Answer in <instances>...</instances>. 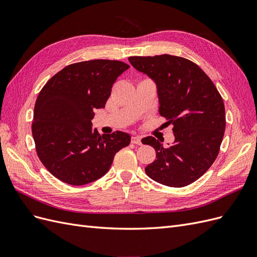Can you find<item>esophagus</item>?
I'll return each instance as SVG.
<instances>
[{
  "label": "esophagus",
  "mask_w": 257,
  "mask_h": 257,
  "mask_svg": "<svg viewBox=\"0 0 257 257\" xmlns=\"http://www.w3.org/2000/svg\"><path fill=\"white\" fill-rule=\"evenodd\" d=\"M131 143L134 144V145H138V146L143 145V144H142V138L139 137V136H133V137H132Z\"/></svg>",
  "instance_id": "34e87169"
}]
</instances>
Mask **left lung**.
<instances>
[{"label":"left lung","instance_id":"1","mask_svg":"<svg viewBox=\"0 0 257 257\" xmlns=\"http://www.w3.org/2000/svg\"><path fill=\"white\" fill-rule=\"evenodd\" d=\"M128 61L157 83L160 114L174 125L172 146L164 147L152 136L142 141L157 152V160L145 168L146 174L172 188L193 183L220 152L226 125L220 92L203 69L185 58L161 54L130 57Z\"/></svg>","mask_w":257,"mask_h":257}]
</instances>
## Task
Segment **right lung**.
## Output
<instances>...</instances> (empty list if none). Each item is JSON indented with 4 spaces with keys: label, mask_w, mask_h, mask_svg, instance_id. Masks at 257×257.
<instances>
[{
    "label": "right lung",
    "mask_w": 257,
    "mask_h": 257,
    "mask_svg": "<svg viewBox=\"0 0 257 257\" xmlns=\"http://www.w3.org/2000/svg\"><path fill=\"white\" fill-rule=\"evenodd\" d=\"M130 67L116 60L69 64L46 82L37 96L32 135L38 159L60 181L83 185L109 170L115 153L131 143L123 132L92 130L94 109L104 108L115 79Z\"/></svg>",
    "instance_id": "right-lung-1"
}]
</instances>
